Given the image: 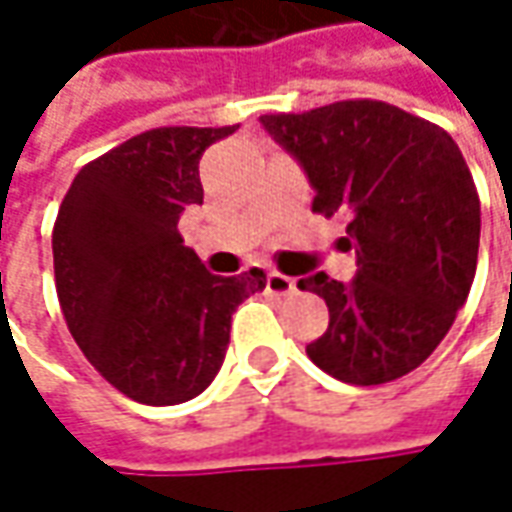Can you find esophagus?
Returning a JSON list of instances; mask_svg holds the SVG:
<instances>
[{"instance_id":"34e87169","label":"esophagus","mask_w":512,"mask_h":512,"mask_svg":"<svg viewBox=\"0 0 512 512\" xmlns=\"http://www.w3.org/2000/svg\"><path fill=\"white\" fill-rule=\"evenodd\" d=\"M266 291L277 294V297H286V294L297 291V283H294V277H286V274L280 272H269L266 274Z\"/></svg>"}]
</instances>
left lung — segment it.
<instances>
[{"mask_svg": "<svg viewBox=\"0 0 512 512\" xmlns=\"http://www.w3.org/2000/svg\"><path fill=\"white\" fill-rule=\"evenodd\" d=\"M317 189L311 212L345 218L357 277L326 272L297 289L326 300L328 328L309 360L351 385L411 374L465 306L479 257V192L439 124L374 98L260 115Z\"/></svg>", "mask_w": 512, "mask_h": 512, "instance_id": "8db88e82", "label": "left lung"}]
</instances>
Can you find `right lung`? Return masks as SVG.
<instances>
[{"instance_id":"obj_1","label":"right lung","mask_w":512,"mask_h":512,"mask_svg":"<svg viewBox=\"0 0 512 512\" xmlns=\"http://www.w3.org/2000/svg\"><path fill=\"white\" fill-rule=\"evenodd\" d=\"M232 127H155L84 164L53 223V272L81 354L124 397L178 405L221 371L232 311L260 269L206 272L178 232L203 201L198 161Z\"/></svg>"}]
</instances>
